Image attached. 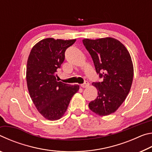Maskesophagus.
<instances>
[{"instance_id":"obj_1","label":"esophagus","mask_w":152,"mask_h":152,"mask_svg":"<svg viewBox=\"0 0 152 152\" xmlns=\"http://www.w3.org/2000/svg\"><path fill=\"white\" fill-rule=\"evenodd\" d=\"M82 88H87V87L89 86V83L88 82H85L84 84H82L80 85Z\"/></svg>"}]
</instances>
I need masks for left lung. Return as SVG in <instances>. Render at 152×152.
Masks as SVG:
<instances>
[{
  "instance_id": "8db88e82",
  "label": "left lung",
  "mask_w": 152,
  "mask_h": 152,
  "mask_svg": "<svg viewBox=\"0 0 152 152\" xmlns=\"http://www.w3.org/2000/svg\"><path fill=\"white\" fill-rule=\"evenodd\" d=\"M93 60L101 82H93L96 99L88 104L90 109L99 116L115 113L130 91L133 78V65L127 48L115 38L82 39Z\"/></svg>"
}]
</instances>
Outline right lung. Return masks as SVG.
Masks as SVG:
<instances>
[{
	"instance_id": "1",
	"label": "right lung",
	"mask_w": 152,
	"mask_h": 152,
	"mask_svg": "<svg viewBox=\"0 0 152 152\" xmlns=\"http://www.w3.org/2000/svg\"><path fill=\"white\" fill-rule=\"evenodd\" d=\"M75 42L76 39H43L33 46L28 58V91L36 109L48 120L62 117L72 97L80 88L77 84L69 85L58 81L56 77L64 61L66 50Z\"/></svg>"
}]
</instances>
